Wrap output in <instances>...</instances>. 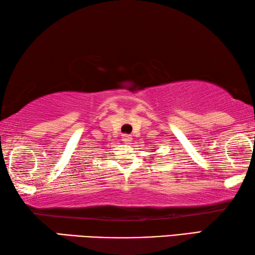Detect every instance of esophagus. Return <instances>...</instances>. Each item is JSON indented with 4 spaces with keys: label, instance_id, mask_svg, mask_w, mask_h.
I'll list each match as a JSON object with an SVG mask.
<instances>
[{
    "label": "esophagus",
    "instance_id": "obj_1",
    "mask_svg": "<svg viewBox=\"0 0 255 255\" xmlns=\"http://www.w3.org/2000/svg\"><path fill=\"white\" fill-rule=\"evenodd\" d=\"M122 138H123V141H125L126 144H129L131 141V136L128 135V133H124V135H122Z\"/></svg>",
    "mask_w": 255,
    "mask_h": 255
}]
</instances>
